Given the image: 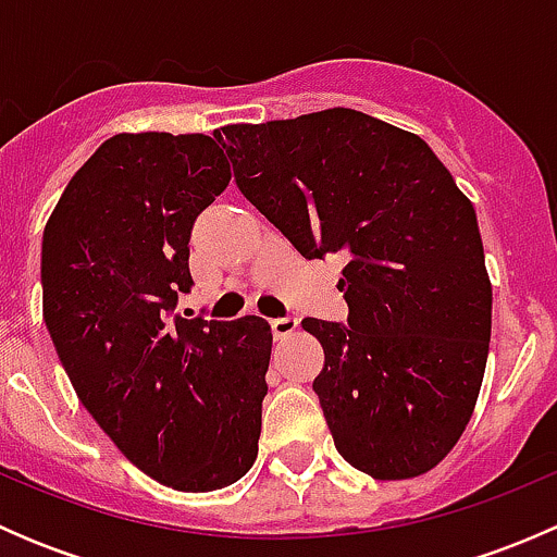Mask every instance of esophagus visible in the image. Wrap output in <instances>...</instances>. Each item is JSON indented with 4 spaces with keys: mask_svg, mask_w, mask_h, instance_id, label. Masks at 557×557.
<instances>
[{
    "mask_svg": "<svg viewBox=\"0 0 557 557\" xmlns=\"http://www.w3.org/2000/svg\"><path fill=\"white\" fill-rule=\"evenodd\" d=\"M299 329V318H274L272 320V334L277 336V339H285V336H290L294 331Z\"/></svg>",
    "mask_w": 557,
    "mask_h": 557,
    "instance_id": "obj_1",
    "label": "esophagus"
}]
</instances>
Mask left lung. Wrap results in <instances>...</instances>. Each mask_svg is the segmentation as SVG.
<instances>
[{
  "mask_svg": "<svg viewBox=\"0 0 557 557\" xmlns=\"http://www.w3.org/2000/svg\"><path fill=\"white\" fill-rule=\"evenodd\" d=\"M245 199L305 258L342 252L347 325L305 318L342 458L374 480L434 469L480 396L493 290L476 212L412 132L334 107L215 134Z\"/></svg>",
  "mask_w": 557,
  "mask_h": 557,
  "instance_id": "1",
  "label": "left lung"
}]
</instances>
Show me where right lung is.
Returning a JSON list of instances; mask_svg holds the SVG:
<instances>
[{
  "instance_id": "obj_1",
  "label": "right lung",
  "mask_w": 557,
  "mask_h": 557,
  "mask_svg": "<svg viewBox=\"0 0 557 557\" xmlns=\"http://www.w3.org/2000/svg\"><path fill=\"white\" fill-rule=\"evenodd\" d=\"M232 166L207 134H115L42 234V314L83 407L161 485L221 491L258 455L272 356L263 318L185 320L196 215Z\"/></svg>"
}]
</instances>
